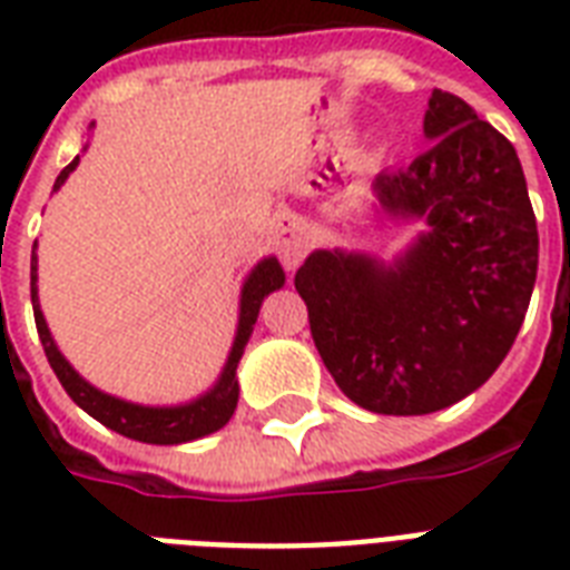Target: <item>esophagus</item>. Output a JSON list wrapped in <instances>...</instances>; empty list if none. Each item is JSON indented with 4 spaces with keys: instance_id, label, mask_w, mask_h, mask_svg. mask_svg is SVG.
Segmentation results:
<instances>
[{
    "instance_id": "34e87169",
    "label": "esophagus",
    "mask_w": 570,
    "mask_h": 570,
    "mask_svg": "<svg viewBox=\"0 0 570 570\" xmlns=\"http://www.w3.org/2000/svg\"><path fill=\"white\" fill-rule=\"evenodd\" d=\"M284 239H281V254H284V266L295 268L302 259L304 250V224L298 218H286Z\"/></svg>"
}]
</instances>
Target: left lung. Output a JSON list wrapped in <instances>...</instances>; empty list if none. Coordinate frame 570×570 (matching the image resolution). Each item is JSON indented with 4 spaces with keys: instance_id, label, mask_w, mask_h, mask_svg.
<instances>
[{
    "instance_id": "left-lung-1",
    "label": "left lung",
    "mask_w": 570,
    "mask_h": 570,
    "mask_svg": "<svg viewBox=\"0 0 570 570\" xmlns=\"http://www.w3.org/2000/svg\"><path fill=\"white\" fill-rule=\"evenodd\" d=\"M423 132L425 154L373 180L375 215L420 224L416 239L390 263L313 250L295 272L328 373L373 414H432L482 387L521 331L539 272L512 141L438 88Z\"/></svg>"
}]
</instances>
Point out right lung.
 <instances>
[{"mask_svg": "<svg viewBox=\"0 0 570 570\" xmlns=\"http://www.w3.org/2000/svg\"><path fill=\"white\" fill-rule=\"evenodd\" d=\"M76 165H79V156L67 165L65 171L58 174L52 191H58L65 186L67 177L76 171ZM35 250H38V242H35V248H31V307H35L38 337L40 343H43V352H47V361L49 366H52V373L58 375L61 387L67 390V396L73 399L85 414H91L94 420H100L106 429L124 434V438H132V441L141 443H159V446L197 441V438H206V434L218 432L222 425H227V420H230L233 411H236V402H239L236 366H239L242 355H245L250 331L257 325L263 298H266L268 293L281 289L286 281L284 268H281L277 257L259 259L257 266L248 272V277H245V284H242L236 337H233L227 364H224L222 375H218V381H215L213 387L206 390V393H200L197 399H191V402H183V405H138V402H127V399H118L111 396V393H102V390L94 387L91 381H85L82 375L70 366V361L58 352L56 340L49 334L47 320H43V311H40L38 254H35Z\"/></svg>", "mask_w": 570, "mask_h": 570, "instance_id": "obj_1", "label": "right lung"}]
</instances>
